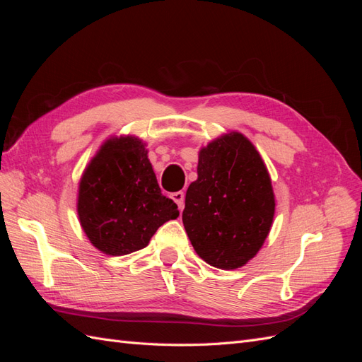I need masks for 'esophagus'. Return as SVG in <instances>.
Returning a JSON list of instances; mask_svg holds the SVG:
<instances>
[{
	"mask_svg": "<svg viewBox=\"0 0 362 362\" xmlns=\"http://www.w3.org/2000/svg\"><path fill=\"white\" fill-rule=\"evenodd\" d=\"M172 199H173L175 204L178 205L180 211H182V210H184V193H182V192H175V193H172Z\"/></svg>",
	"mask_w": 362,
	"mask_h": 362,
	"instance_id": "34e87169",
	"label": "esophagus"
}]
</instances>
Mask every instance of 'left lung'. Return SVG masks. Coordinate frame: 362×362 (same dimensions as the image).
Instances as JSON below:
<instances>
[{"label": "left lung", "mask_w": 362, "mask_h": 362, "mask_svg": "<svg viewBox=\"0 0 362 362\" xmlns=\"http://www.w3.org/2000/svg\"><path fill=\"white\" fill-rule=\"evenodd\" d=\"M273 216L269 170L245 134L229 131L201 148L182 211L196 254L217 269L242 267L264 245Z\"/></svg>", "instance_id": "obj_1"}]
</instances>
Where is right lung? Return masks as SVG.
<instances>
[{"label": "right lung", "instance_id": "1", "mask_svg": "<svg viewBox=\"0 0 362 362\" xmlns=\"http://www.w3.org/2000/svg\"><path fill=\"white\" fill-rule=\"evenodd\" d=\"M76 213L89 242L112 257L146 247L163 223L180 216L161 194L146 144L129 134L107 139L87 164Z\"/></svg>", "mask_w": 362, "mask_h": 362}]
</instances>
